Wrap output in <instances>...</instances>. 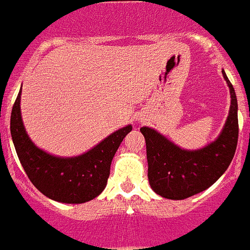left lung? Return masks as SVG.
Returning a JSON list of instances; mask_svg holds the SVG:
<instances>
[{
    "label": "left lung",
    "instance_id": "1",
    "mask_svg": "<svg viewBox=\"0 0 250 250\" xmlns=\"http://www.w3.org/2000/svg\"><path fill=\"white\" fill-rule=\"evenodd\" d=\"M230 91V109L222 133L214 142L198 150L181 149L152 128L142 127L146 138L148 179L152 189L167 199H186L206 190L229 167L237 149L238 102L226 72Z\"/></svg>",
    "mask_w": 250,
    "mask_h": 250
}]
</instances>
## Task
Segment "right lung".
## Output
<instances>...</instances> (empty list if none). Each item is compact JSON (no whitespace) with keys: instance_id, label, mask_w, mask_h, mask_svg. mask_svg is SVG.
<instances>
[{"instance_id":"1","label":"right lung","mask_w":250,"mask_h":250,"mask_svg":"<svg viewBox=\"0 0 250 250\" xmlns=\"http://www.w3.org/2000/svg\"><path fill=\"white\" fill-rule=\"evenodd\" d=\"M21 91L11 113V136L22 167L42 194L62 203H84L102 193L111 163L132 125L121 128L91 150L78 157L60 158L36 147L21 118Z\"/></svg>"}]
</instances>
